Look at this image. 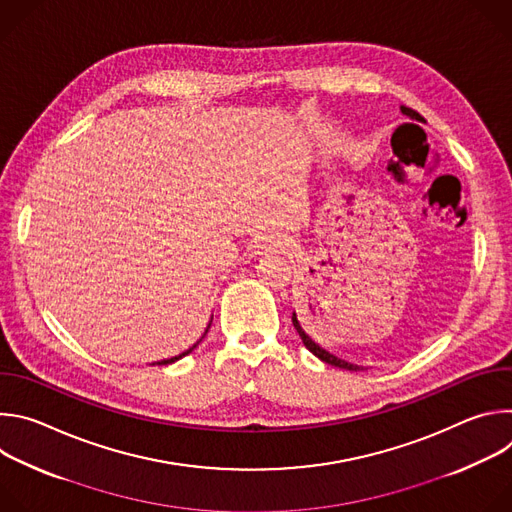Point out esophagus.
Wrapping results in <instances>:
<instances>
[{
	"instance_id": "34e87169",
	"label": "esophagus",
	"mask_w": 512,
	"mask_h": 512,
	"mask_svg": "<svg viewBox=\"0 0 512 512\" xmlns=\"http://www.w3.org/2000/svg\"><path fill=\"white\" fill-rule=\"evenodd\" d=\"M287 243L279 237V235H265V237H261L259 239V243H257V251L259 253H269V251H279V249H283Z\"/></svg>"
}]
</instances>
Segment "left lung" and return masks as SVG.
Masks as SVG:
<instances>
[{
	"mask_svg": "<svg viewBox=\"0 0 512 512\" xmlns=\"http://www.w3.org/2000/svg\"><path fill=\"white\" fill-rule=\"evenodd\" d=\"M401 113L403 115H407L409 119H415V121H423V117L417 113V111H413V109H409V107H405V105H401ZM291 322H294V328L298 330V334H300V338H302V342H304V346L314 354V356H318L322 362H328V364H332V367H338V369H346V371H362V367L360 364H354V362H348V360H342V358H338L336 354H332V352H328L326 348H322L308 332H306V328L302 326V322H300V318H298V314L294 312L291 314Z\"/></svg>",
	"mask_w": 512,
	"mask_h": 512,
	"instance_id": "1",
	"label": "left lung"
}]
</instances>
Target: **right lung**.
I'll use <instances>...</instances> for the list:
<instances>
[{
	"label": "right lung",
	"instance_id": "add662e5",
	"mask_svg": "<svg viewBox=\"0 0 512 512\" xmlns=\"http://www.w3.org/2000/svg\"><path fill=\"white\" fill-rule=\"evenodd\" d=\"M210 322H212V318H210ZM210 322H208V326H206V330H204V334H202V338H204V336H206V332H208V328H210ZM202 338H200V340H202ZM200 340H198V342H196V344H194V346H190V348H188V350H184V352H182V354H178V356H172V358H164V360H160V362H156V364H172V362H176V360H180V358H182V356H186V354H190V352H192V350H194V348H196V346H198V344H200Z\"/></svg>",
	"mask_w": 512,
	"mask_h": 512
}]
</instances>
